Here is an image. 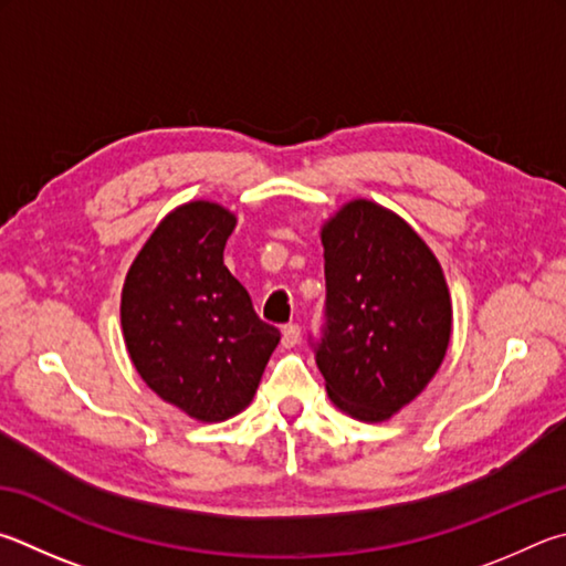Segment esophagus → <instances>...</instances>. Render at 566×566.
Segmentation results:
<instances>
[{
  "label": "esophagus",
  "instance_id": "obj_1",
  "mask_svg": "<svg viewBox=\"0 0 566 566\" xmlns=\"http://www.w3.org/2000/svg\"><path fill=\"white\" fill-rule=\"evenodd\" d=\"M298 340H301V325H295V323H289L283 328V348H295V345H298Z\"/></svg>",
  "mask_w": 566,
  "mask_h": 566
}]
</instances>
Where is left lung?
<instances>
[{
    "mask_svg": "<svg viewBox=\"0 0 566 566\" xmlns=\"http://www.w3.org/2000/svg\"><path fill=\"white\" fill-rule=\"evenodd\" d=\"M321 241L325 325L315 363L343 412L382 422L442 365L452 333L448 283L422 238L365 198L345 203Z\"/></svg>",
    "mask_w": 566,
    "mask_h": 566,
    "instance_id": "8db88e82",
    "label": "left lung"
}]
</instances>
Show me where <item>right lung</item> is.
<instances>
[{
    "label": "right lung",
    "instance_id": "1",
    "mask_svg": "<svg viewBox=\"0 0 566 566\" xmlns=\"http://www.w3.org/2000/svg\"><path fill=\"white\" fill-rule=\"evenodd\" d=\"M235 216L211 201L178 206L128 268L122 328L134 368L188 418L221 422L253 400L281 333L223 265Z\"/></svg>",
    "mask_w": 566,
    "mask_h": 566
}]
</instances>
